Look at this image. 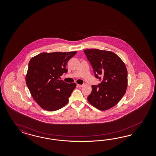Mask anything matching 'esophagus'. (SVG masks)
Segmentation results:
<instances>
[{
    "mask_svg": "<svg viewBox=\"0 0 156 156\" xmlns=\"http://www.w3.org/2000/svg\"><path fill=\"white\" fill-rule=\"evenodd\" d=\"M83 85H78H78H77V86H78V87H82V86H83Z\"/></svg>",
    "mask_w": 156,
    "mask_h": 156,
    "instance_id": "esophagus-1",
    "label": "esophagus"
}]
</instances>
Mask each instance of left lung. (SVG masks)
Returning a JSON list of instances; mask_svg holds the SVG:
<instances>
[{"mask_svg":"<svg viewBox=\"0 0 156 156\" xmlns=\"http://www.w3.org/2000/svg\"><path fill=\"white\" fill-rule=\"evenodd\" d=\"M85 55L92 66L95 78L101 83L92 85L87 100L97 109L106 110L118 104L128 86V71L121 59L115 53L98 49H87Z\"/></svg>","mask_w":156,"mask_h":156,"instance_id":"left-lung-1","label":"left lung"}]
</instances>
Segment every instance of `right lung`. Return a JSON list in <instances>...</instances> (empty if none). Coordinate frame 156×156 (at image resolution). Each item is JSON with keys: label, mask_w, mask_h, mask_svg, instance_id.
Wrapping results in <instances>:
<instances>
[{"label": "right lung", "mask_w": 156, "mask_h": 156, "mask_svg": "<svg viewBox=\"0 0 156 156\" xmlns=\"http://www.w3.org/2000/svg\"><path fill=\"white\" fill-rule=\"evenodd\" d=\"M76 52H42L30 59L26 82L34 99L43 109L55 111L67 104L76 83L69 84L60 76L67 72V63Z\"/></svg>", "instance_id": "add662e5"}]
</instances>
